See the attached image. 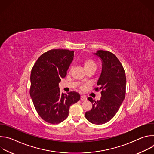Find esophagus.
<instances>
[{
	"mask_svg": "<svg viewBox=\"0 0 154 154\" xmlns=\"http://www.w3.org/2000/svg\"><path fill=\"white\" fill-rule=\"evenodd\" d=\"M80 100H81L82 101H84V100H86V98L84 96H81V97H80Z\"/></svg>",
	"mask_w": 154,
	"mask_h": 154,
	"instance_id": "esophagus-1",
	"label": "esophagus"
}]
</instances>
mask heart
Listing matches in <instances>:
<instances>
[{
    "label": "heart",
    "instance_id": "b5f03b06",
    "mask_svg": "<svg viewBox=\"0 0 154 154\" xmlns=\"http://www.w3.org/2000/svg\"><path fill=\"white\" fill-rule=\"evenodd\" d=\"M83 66L85 69L88 68H94L96 69L97 64L94 60L91 59H87L83 62Z\"/></svg>",
    "mask_w": 154,
    "mask_h": 154
}]
</instances>
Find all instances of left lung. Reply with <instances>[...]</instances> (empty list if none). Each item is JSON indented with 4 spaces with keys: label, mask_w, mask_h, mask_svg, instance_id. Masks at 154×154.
<instances>
[{
    "label": "left lung",
    "mask_w": 154,
    "mask_h": 154,
    "mask_svg": "<svg viewBox=\"0 0 154 154\" xmlns=\"http://www.w3.org/2000/svg\"><path fill=\"white\" fill-rule=\"evenodd\" d=\"M94 54L102 63L98 87L95 88L96 91L101 90V97L97 101L88 98L93 107L85 113V117L92 124L100 125L110 121L118 112L125 96L126 77L122 65L113 53L99 50Z\"/></svg>",
    "instance_id": "left-lung-1"
}]
</instances>
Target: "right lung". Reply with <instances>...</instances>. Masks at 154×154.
I'll return each mask as SVG.
<instances>
[{"label":"right lung","mask_w":154,"mask_h":154,"mask_svg":"<svg viewBox=\"0 0 154 154\" xmlns=\"http://www.w3.org/2000/svg\"><path fill=\"white\" fill-rule=\"evenodd\" d=\"M74 53L67 49L50 50L38 58L32 69L30 94L37 113L49 123L64 121L71 105L80 99L75 91L61 93L58 85L66 76Z\"/></svg>","instance_id":"add662e5"}]
</instances>
